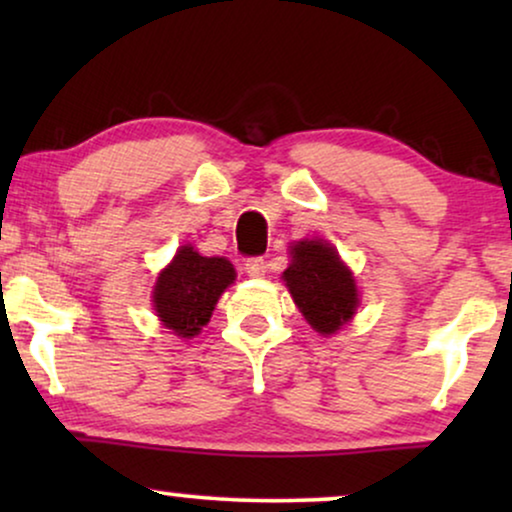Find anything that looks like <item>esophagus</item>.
<instances>
[{
	"mask_svg": "<svg viewBox=\"0 0 512 512\" xmlns=\"http://www.w3.org/2000/svg\"><path fill=\"white\" fill-rule=\"evenodd\" d=\"M244 272H247L249 277H263L265 272H268V261H265V258H261V256L249 258V261L244 263Z\"/></svg>",
	"mask_w": 512,
	"mask_h": 512,
	"instance_id": "34e87169",
	"label": "esophagus"
}]
</instances>
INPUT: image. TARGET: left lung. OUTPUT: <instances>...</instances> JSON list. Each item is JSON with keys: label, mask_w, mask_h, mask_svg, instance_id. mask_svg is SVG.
Returning a JSON list of instances; mask_svg holds the SVG:
<instances>
[{"label": "left lung", "mask_w": 512, "mask_h": 512, "mask_svg": "<svg viewBox=\"0 0 512 512\" xmlns=\"http://www.w3.org/2000/svg\"><path fill=\"white\" fill-rule=\"evenodd\" d=\"M282 279L314 331L338 333L356 314L359 289L352 270L324 240H300L291 247V265Z\"/></svg>", "instance_id": "8db88e82"}]
</instances>
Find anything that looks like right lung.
<instances>
[{
    "label": "right lung",
    "mask_w": 512,
    "mask_h": 512,
    "mask_svg": "<svg viewBox=\"0 0 512 512\" xmlns=\"http://www.w3.org/2000/svg\"><path fill=\"white\" fill-rule=\"evenodd\" d=\"M235 282L228 258L202 256L191 244L179 247L153 286V310L179 338H193L207 326L221 293Z\"/></svg>",
    "instance_id": "add662e5"
}]
</instances>
